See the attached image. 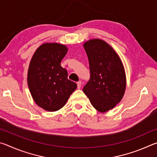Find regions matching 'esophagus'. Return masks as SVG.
Here are the masks:
<instances>
[{"label": "esophagus", "instance_id": "esophagus-1", "mask_svg": "<svg viewBox=\"0 0 157 157\" xmlns=\"http://www.w3.org/2000/svg\"><path fill=\"white\" fill-rule=\"evenodd\" d=\"M77 85H78V89H79L81 88V86H82V82H78V83H77Z\"/></svg>", "mask_w": 157, "mask_h": 157}]
</instances>
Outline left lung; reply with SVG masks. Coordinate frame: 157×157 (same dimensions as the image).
Wrapping results in <instances>:
<instances>
[{"mask_svg": "<svg viewBox=\"0 0 157 157\" xmlns=\"http://www.w3.org/2000/svg\"><path fill=\"white\" fill-rule=\"evenodd\" d=\"M89 81L83 91L95 109L105 113L121 102L126 89V75L120 57L109 44L99 39L85 42Z\"/></svg>", "mask_w": 157, "mask_h": 157, "instance_id": "obj_1", "label": "left lung"}]
</instances>
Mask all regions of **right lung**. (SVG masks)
Listing matches in <instances>:
<instances>
[{"instance_id": "obj_1", "label": "right lung", "mask_w": 157, "mask_h": 157, "mask_svg": "<svg viewBox=\"0 0 157 157\" xmlns=\"http://www.w3.org/2000/svg\"><path fill=\"white\" fill-rule=\"evenodd\" d=\"M68 52L65 45L45 43L34 52L28 71V84L39 107L56 111L66 105L77 84L68 79L61 62Z\"/></svg>"}]
</instances>
